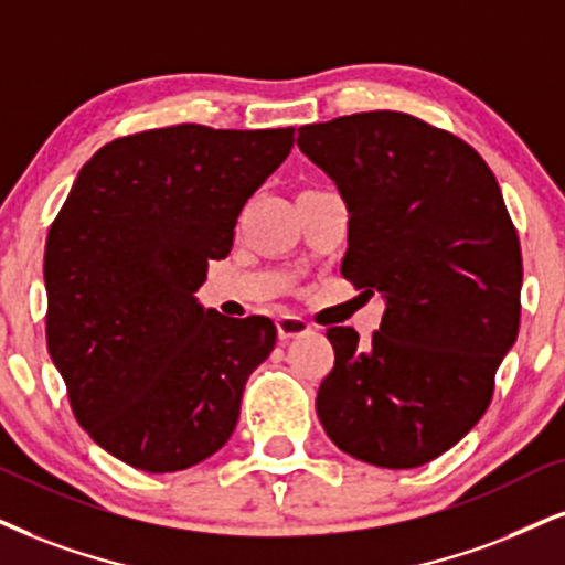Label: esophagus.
Wrapping results in <instances>:
<instances>
[{"mask_svg": "<svg viewBox=\"0 0 565 565\" xmlns=\"http://www.w3.org/2000/svg\"><path fill=\"white\" fill-rule=\"evenodd\" d=\"M306 332H311V324L306 322V319H301V317L285 315V317L277 319V335H280V340H290V338L306 335Z\"/></svg>", "mask_w": 565, "mask_h": 565, "instance_id": "34e87169", "label": "esophagus"}]
</instances>
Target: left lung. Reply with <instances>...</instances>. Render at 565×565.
Masks as SVG:
<instances>
[{
	"instance_id": "8db88e82",
	"label": "left lung",
	"mask_w": 565,
	"mask_h": 565,
	"mask_svg": "<svg viewBox=\"0 0 565 565\" xmlns=\"http://www.w3.org/2000/svg\"><path fill=\"white\" fill-rule=\"evenodd\" d=\"M298 149L348 206L340 271L385 298L369 343L327 330L319 422L359 461L429 463L482 419L519 335L521 246L498 180L458 136L390 109L303 125Z\"/></svg>"
}]
</instances>
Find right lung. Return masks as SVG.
<instances>
[{
	"label": "right lung",
	"instance_id": "add662e5",
	"mask_svg": "<svg viewBox=\"0 0 565 565\" xmlns=\"http://www.w3.org/2000/svg\"><path fill=\"white\" fill-rule=\"evenodd\" d=\"M290 149L294 128L183 122L115 138L83 164L49 227V356L90 440L134 469L183 471L238 424L277 327L204 311L193 294Z\"/></svg>",
	"mask_w": 565,
	"mask_h": 565
}]
</instances>
